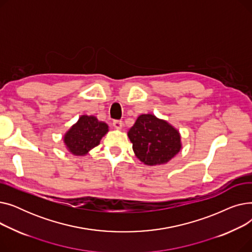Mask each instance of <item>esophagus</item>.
I'll use <instances>...</instances> for the list:
<instances>
[{
  "label": "esophagus",
  "mask_w": 252,
  "mask_h": 252,
  "mask_svg": "<svg viewBox=\"0 0 252 252\" xmlns=\"http://www.w3.org/2000/svg\"><path fill=\"white\" fill-rule=\"evenodd\" d=\"M112 126H113L115 128L119 129V128L123 127V122H122V121H117V119H115V121L112 122Z\"/></svg>",
  "instance_id": "esophagus-1"
}]
</instances>
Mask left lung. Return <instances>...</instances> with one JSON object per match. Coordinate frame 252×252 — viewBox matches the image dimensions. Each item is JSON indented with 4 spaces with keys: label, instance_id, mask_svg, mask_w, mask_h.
<instances>
[{
    "label": "left lung",
    "instance_id": "1",
    "mask_svg": "<svg viewBox=\"0 0 252 252\" xmlns=\"http://www.w3.org/2000/svg\"><path fill=\"white\" fill-rule=\"evenodd\" d=\"M127 135L136 156L147 165L166 163L181 149L179 131L152 114L140 115Z\"/></svg>",
    "mask_w": 252,
    "mask_h": 252
}]
</instances>
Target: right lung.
<instances>
[{
	"mask_svg": "<svg viewBox=\"0 0 252 252\" xmlns=\"http://www.w3.org/2000/svg\"><path fill=\"white\" fill-rule=\"evenodd\" d=\"M108 131V126L94 116L83 115L66 133L64 142L74 155H85L98 146L102 137Z\"/></svg>",
	"mask_w": 252,
	"mask_h": 252,
	"instance_id": "right-lung-1",
	"label": "right lung"
}]
</instances>
